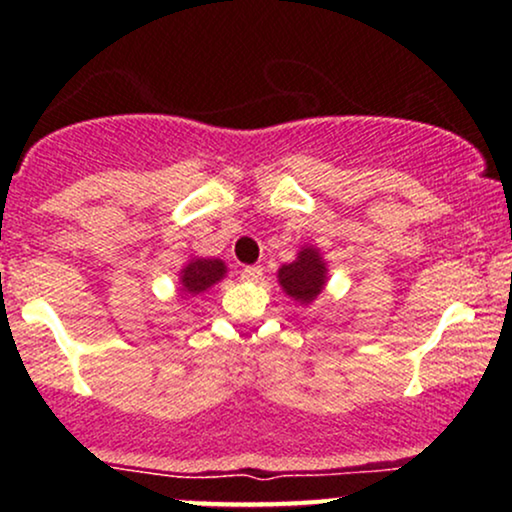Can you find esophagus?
I'll list each match as a JSON object with an SVG mask.
<instances>
[{
    "mask_svg": "<svg viewBox=\"0 0 512 512\" xmlns=\"http://www.w3.org/2000/svg\"><path fill=\"white\" fill-rule=\"evenodd\" d=\"M262 267H245L240 276H243L245 281H252V284H257V281H262Z\"/></svg>",
    "mask_w": 512,
    "mask_h": 512,
    "instance_id": "1",
    "label": "esophagus"
}]
</instances>
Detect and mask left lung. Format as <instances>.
<instances>
[{
  "instance_id": "1",
  "label": "left lung",
  "mask_w": 512,
  "mask_h": 512,
  "mask_svg": "<svg viewBox=\"0 0 512 512\" xmlns=\"http://www.w3.org/2000/svg\"><path fill=\"white\" fill-rule=\"evenodd\" d=\"M276 276L286 296L301 305H310L327 284V262L313 245H303L296 260L284 264Z\"/></svg>"
}]
</instances>
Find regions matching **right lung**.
<instances>
[{
  "label": "right lung",
  "instance_id": "1",
  "mask_svg": "<svg viewBox=\"0 0 512 512\" xmlns=\"http://www.w3.org/2000/svg\"><path fill=\"white\" fill-rule=\"evenodd\" d=\"M226 276V264L216 257H192L185 267L180 269V291L185 296H197L211 289L214 284Z\"/></svg>",
  "mask_w": 512,
  "mask_h": 512
}]
</instances>
